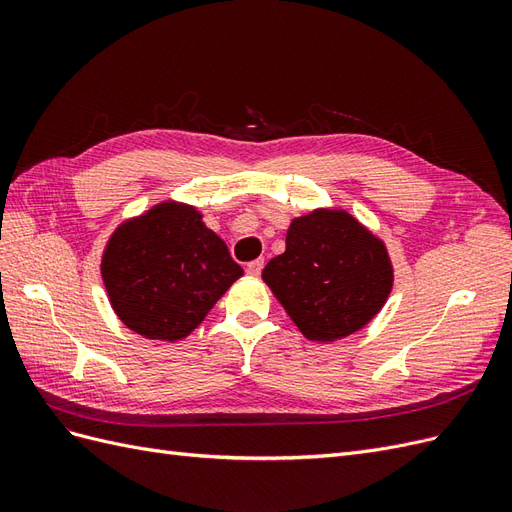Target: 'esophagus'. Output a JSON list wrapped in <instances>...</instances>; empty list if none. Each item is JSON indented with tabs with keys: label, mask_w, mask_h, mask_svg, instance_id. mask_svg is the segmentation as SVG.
<instances>
[{
	"label": "esophagus",
	"mask_w": 512,
	"mask_h": 512,
	"mask_svg": "<svg viewBox=\"0 0 512 512\" xmlns=\"http://www.w3.org/2000/svg\"><path fill=\"white\" fill-rule=\"evenodd\" d=\"M262 267H265V260H262V258L252 260L250 265H247V273H250L252 277H258V275H260V271H262Z\"/></svg>",
	"instance_id": "34e87169"
}]
</instances>
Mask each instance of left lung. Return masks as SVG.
<instances>
[{
  "mask_svg": "<svg viewBox=\"0 0 512 512\" xmlns=\"http://www.w3.org/2000/svg\"><path fill=\"white\" fill-rule=\"evenodd\" d=\"M262 280L309 342L361 331L384 307L393 265L384 241L344 209L294 218L286 252L267 262Z\"/></svg>",
  "mask_w": 512,
  "mask_h": 512,
  "instance_id": "8db88e82",
  "label": "left lung"
}]
</instances>
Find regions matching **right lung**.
Instances as JSON below:
<instances>
[{
    "label": "right lung",
    "mask_w": 512,
    "mask_h": 512,
    "mask_svg": "<svg viewBox=\"0 0 512 512\" xmlns=\"http://www.w3.org/2000/svg\"><path fill=\"white\" fill-rule=\"evenodd\" d=\"M100 271L119 320L162 342L188 337L243 275L203 213L175 200L119 224Z\"/></svg>",
    "instance_id": "obj_1"
}]
</instances>
